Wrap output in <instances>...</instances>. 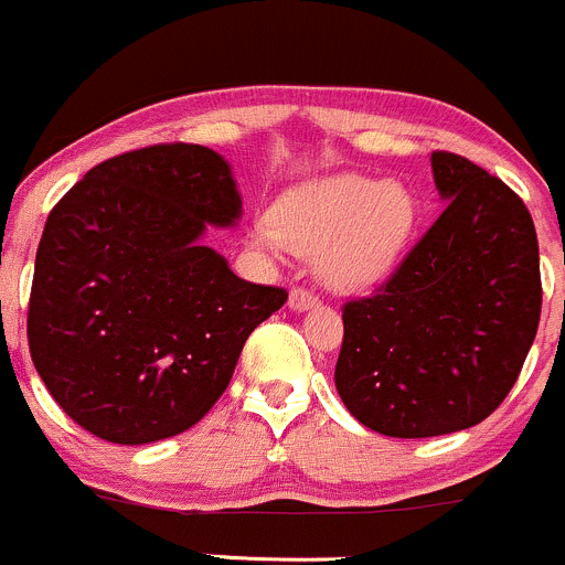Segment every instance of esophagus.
Returning a JSON list of instances; mask_svg holds the SVG:
<instances>
[{
    "mask_svg": "<svg viewBox=\"0 0 565 565\" xmlns=\"http://www.w3.org/2000/svg\"><path fill=\"white\" fill-rule=\"evenodd\" d=\"M288 305H290V310H310V307L318 305V296L312 294V290L296 285V288L290 290V296H288Z\"/></svg>",
    "mask_w": 565,
    "mask_h": 565,
    "instance_id": "esophagus-1",
    "label": "esophagus"
}]
</instances>
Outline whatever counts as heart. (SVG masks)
Returning <instances> with one entry per match:
<instances>
[{"mask_svg":"<svg viewBox=\"0 0 565 565\" xmlns=\"http://www.w3.org/2000/svg\"><path fill=\"white\" fill-rule=\"evenodd\" d=\"M415 216V198L401 183L340 172L282 194L260 242L318 255V271L329 285L362 288L393 269Z\"/></svg>","mask_w":565,"mask_h":565,"instance_id":"obj_1","label":"heart"}]
</instances>
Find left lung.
I'll list each match as a JSON object with an SVG mask.
<instances>
[{
  "label": "left lung",
  "instance_id": "obj_1",
  "mask_svg": "<svg viewBox=\"0 0 565 565\" xmlns=\"http://www.w3.org/2000/svg\"><path fill=\"white\" fill-rule=\"evenodd\" d=\"M443 214L371 296L343 305L334 387L379 434L478 426L516 384L541 318L539 238L513 189L434 150Z\"/></svg>",
  "mask_w": 565,
  "mask_h": 565
}]
</instances>
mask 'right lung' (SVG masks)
I'll use <instances>...</instances> for the list:
<instances>
[{
  "label": "right lung",
  "instance_id": "add662e5",
  "mask_svg": "<svg viewBox=\"0 0 565 565\" xmlns=\"http://www.w3.org/2000/svg\"><path fill=\"white\" fill-rule=\"evenodd\" d=\"M242 216L231 167L161 142L95 164L43 227L26 340L60 409L95 437H175L220 401L258 323L288 299L200 244Z\"/></svg>",
  "mask_w": 565,
  "mask_h": 565
}]
</instances>
